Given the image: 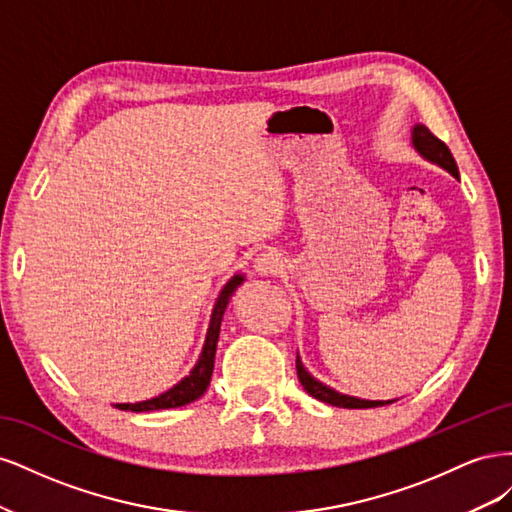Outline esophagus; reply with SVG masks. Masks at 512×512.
<instances>
[{"label": "esophagus", "instance_id": "1", "mask_svg": "<svg viewBox=\"0 0 512 512\" xmlns=\"http://www.w3.org/2000/svg\"><path fill=\"white\" fill-rule=\"evenodd\" d=\"M254 271L258 275H277L284 271V260L275 250H265L254 258Z\"/></svg>", "mask_w": 512, "mask_h": 512}]
</instances>
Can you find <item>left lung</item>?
Returning <instances> with one entry per match:
<instances>
[{"label":"left lung","instance_id":"left-lung-1","mask_svg":"<svg viewBox=\"0 0 512 512\" xmlns=\"http://www.w3.org/2000/svg\"><path fill=\"white\" fill-rule=\"evenodd\" d=\"M412 147L414 151H418V156H423L427 162L438 164L440 168H444L446 173H451L455 179H459V168L457 162L453 158L451 149H448L440 138L433 136L423 123H414L412 126ZM297 374H299V382L303 384V389L312 395L318 401H324V404H331L337 408H378V406H386L393 404L397 399H389V401H374V399H359L352 395H344L331 386L322 384L320 380H316L309 371L305 369L301 356L297 352Z\"/></svg>","mask_w":512,"mask_h":512}]
</instances>
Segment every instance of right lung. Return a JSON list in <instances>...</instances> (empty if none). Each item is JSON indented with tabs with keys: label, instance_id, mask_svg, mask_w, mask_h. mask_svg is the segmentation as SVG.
Listing matches in <instances>:
<instances>
[{
	"label": "right lung",
	"instance_id": "right-lung-1",
	"mask_svg": "<svg viewBox=\"0 0 512 512\" xmlns=\"http://www.w3.org/2000/svg\"><path fill=\"white\" fill-rule=\"evenodd\" d=\"M245 282L243 273H235L230 280L224 284L220 290L218 299H215L211 320H209V329L207 337L203 344V352H200L196 365L185 378H181L175 386H170L168 391L160 393L158 397H151L145 401H136V404H113L119 410L126 412H151V410H168V408H181L185 404H192V401L200 399L205 395L207 386L211 382L213 374V363H215V350H218V339H220V327H222V318L228 307V301L235 290Z\"/></svg>",
	"mask_w": 512,
	"mask_h": 512
}]
</instances>
